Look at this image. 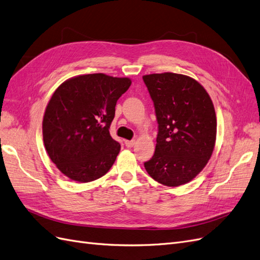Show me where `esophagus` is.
<instances>
[{"mask_svg": "<svg viewBox=\"0 0 260 260\" xmlns=\"http://www.w3.org/2000/svg\"><path fill=\"white\" fill-rule=\"evenodd\" d=\"M135 145V140H125V146L127 148H132Z\"/></svg>", "mask_w": 260, "mask_h": 260, "instance_id": "34e87169", "label": "esophagus"}]
</instances>
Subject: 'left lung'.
Instances as JSON below:
<instances>
[{
    "label": "left lung",
    "instance_id": "obj_1",
    "mask_svg": "<svg viewBox=\"0 0 260 260\" xmlns=\"http://www.w3.org/2000/svg\"><path fill=\"white\" fill-rule=\"evenodd\" d=\"M142 80L157 121L155 151L145 169L162 185H183L204 169L213 153L217 121L212 99L187 75L154 73Z\"/></svg>",
    "mask_w": 260,
    "mask_h": 260
}]
</instances>
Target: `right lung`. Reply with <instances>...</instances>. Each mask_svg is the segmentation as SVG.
Instances as JSON below:
<instances>
[{
    "label": "right lung",
    "mask_w": 260,
    "mask_h": 260,
    "mask_svg": "<svg viewBox=\"0 0 260 260\" xmlns=\"http://www.w3.org/2000/svg\"><path fill=\"white\" fill-rule=\"evenodd\" d=\"M128 78L104 73L79 75L53 94L43 119L46 151L72 180H96L110 170L121 146L111 135L118 99L128 89Z\"/></svg>",
    "instance_id": "right-lung-1"
}]
</instances>
